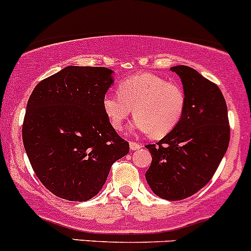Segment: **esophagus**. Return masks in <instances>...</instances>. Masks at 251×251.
I'll return each mask as SVG.
<instances>
[{
	"instance_id": "1",
	"label": "esophagus",
	"mask_w": 251,
	"mask_h": 251,
	"mask_svg": "<svg viewBox=\"0 0 251 251\" xmlns=\"http://www.w3.org/2000/svg\"><path fill=\"white\" fill-rule=\"evenodd\" d=\"M129 146H130V150L135 151V150L141 149V147H143L144 145L140 144V143H135V141H130V143H129Z\"/></svg>"
}]
</instances>
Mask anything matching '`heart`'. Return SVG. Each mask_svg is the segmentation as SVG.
Returning a JSON list of instances; mask_svg holds the SVG:
<instances>
[{"label":"heart","mask_w":251,"mask_h":251,"mask_svg":"<svg viewBox=\"0 0 251 251\" xmlns=\"http://www.w3.org/2000/svg\"><path fill=\"white\" fill-rule=\"evenodd\" d=\"M118 94L102 98V110L116 130L125 128L126 120L135 116L133 128L163 138L181 121L186 95L181 87L153 74H139L120 82Z\"/></svg>","instance_id":"b5f03b06"}]
</instances>
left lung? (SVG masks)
<instances>
[{
	"label": "left lung",
	"mask_w": 251,
	"mask_h": 251,
	"mask_svg": "<svg viewBox=\"0 0 251 251\" xmlns=\"http://www.w3.org/2000/svg\"><path fill=\"white\" fill-rule=\"evenodd\" d=\"M170 70L181 78L186 108L172 133L146 145L152 163L145 177L154 195L181 201L210 181L228 147L229 125L226 101L215 83L188 66Z\"/></svg>",
	"instance_id": "left-lung-1"
}]
</instances>
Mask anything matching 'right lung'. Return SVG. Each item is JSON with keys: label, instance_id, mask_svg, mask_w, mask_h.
<instances>
[{"label": "right lung", "instance_id": "obj_1", "mask_svg": "<svg viewBox=\"0 0 251 251\" xmlns=\"http://www.w3.org/2000/svg\"><path fill=\"white\" fill-rule=\"evenodd\" d=\"M112 70L68 66L31 93L23 143L33 172L48 191L71 202L94 197L111 167L129 152L102 110Z\"/></svg>", "mask_w": 251, "mask_h": 251}]
</instances>
